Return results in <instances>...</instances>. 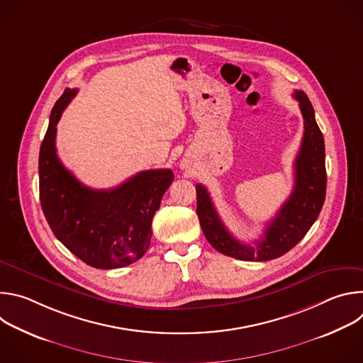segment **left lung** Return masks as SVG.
<instances>
[{
    "instance_id": "8db88e82",
    "label": "left lung",
    "mask_w": 363,
    "mask_h": 363,
    "mask_svg": "<svg viewBox=\"0 0 363 363\" xmlns=\"http://www.w3.org/2000/svg\"><path fill=\"white\" fill-rule=\"evenodd\" d=\"M293 97L304 119V133L294 161V188L274 218L267 224L263 237L254 245L235 240L218 217L210 192L201 184L196 188V214L208 242L221 254L242 262H267L290 251L319 217L326 196L325 139L312 103L304 91L296 90Z\"/></svg>"
}]
</instances>
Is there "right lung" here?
Masks as SVG:
<instances>
[{
  "instance_id": "right-lung-1",
  "label": "right lung",
  "mask_w": 363,
  "mask_h": 363,
  "mask_svg": "<svg viewBox=\"0 0 363 363\" xmlns=\"http://www.w3.org/2000/svg\"><path fill=\"white\" fill-rule=\"evenodd\" d=\"M76 93L66 89L56 101L40 147L41 208L57 240L82 262L101 270L125 267L146 252L152 218L174 172L142 171L112 189H91L77 181L56 152V126Z\"/></svg>"
}]
</instances>
